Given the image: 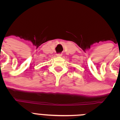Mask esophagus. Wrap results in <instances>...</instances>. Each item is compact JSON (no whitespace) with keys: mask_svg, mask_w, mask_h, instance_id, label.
Listing matches in <instances>:
<instances>
[{"mask_svg":"<svg viewBox=\"0 0 120 120\" xmlns=\"http://www.w3.org/2000/svg\"><path fill=\"white\" fill-rule=\"evenodd\" d=\"M61 56H62V54H61V53H57V56L58 57H60Z\"/></svg>","mask_w":120,"mask_h":120,"instance_id":"1","label":"esophagus"}]
</instances>
